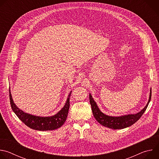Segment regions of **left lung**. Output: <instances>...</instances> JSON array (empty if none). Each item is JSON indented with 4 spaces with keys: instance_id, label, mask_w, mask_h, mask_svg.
Masks as SVG:
<instances>
[{
    "instance_id": "left-lung-1",
    "label": "left lung",
    "mask_w": 159,
    "mask_h": 159,
    "mask_svg": "<svg viewBox=\"0 0 159 159\" xmlns=\"http://www.w3.org/2000/svg\"><path fill=\"white\" fill-rule=\"evenodd\" d=\"M151 96H152V90H150V98H149V100L147 104L139 112L134 115H128L121 116L119 117L109 116L103 114V113L98 108L96 102L94 101L90 94H89V100H90V104L91 105L93 115L96 118V120L101 125L111 129H123L131 126L141 118V116L143 115L144 112L145 111V110L148 107V105L151 100Z\"/></svg>"
}]
</instances>
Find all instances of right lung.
Segmentation results:
<instances>
[{
	"instance_id": "obj_1",
	"label": "right lung",
	"mask_w": 159,
	"mask_h": 159,
	"mask_svg": "<svg viewBox=\"0 0 159 159\" xmlns=\"http://www.w3.org/2000/svg\"><path fill=\"white\" fill-rule=\"evenodd\" d=\"M70 93L64 107L55 115L50 117H40L29 115L19 109L14 103L9 88V99L12 111L26 126L39 131L53 130L61 127L66 120L70 107Z\"/></svg>"
}]
</instances>
